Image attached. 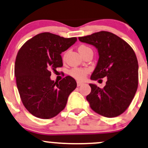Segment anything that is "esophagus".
I'll list each match as a JSON object with an SVG mask.
<instances>
[{
	"label": "esophagus",
	"instance_id": "obj_1",
	"mask_svg": "<svg viewBox=\"0 0 148 148\" xmlns=\"http://www.w3.org/2000/svg\"><path fill=\"white\" fill-rule=\"evenodd\" d=\"M82 84H83L82 82H77V87H79V86H81Z\"/></svg>",
	"mask_w": 148,
	"mask_h": 148
}]
</instances>
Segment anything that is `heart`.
Wrapping results in <instances>:
<instances>
[{"instance_id": "1", "label": "heart", "mask_w": 148, "mask_h": 148, "mask_svg": "<svg viewBox=\"0 0 148 148\" xmlns=\"http://www.w3.org/2000/svg\"><path fill=\"white\" fill-rule=\"evenodd\" d=\"M88 47L85 45H80L78 48L79 52L80 54L83 51L88 49ZM89 73V69H85V68H73L70 70L69 75L77 80L82 81L87 77V74Z\"/></svg>"}]
</instances>
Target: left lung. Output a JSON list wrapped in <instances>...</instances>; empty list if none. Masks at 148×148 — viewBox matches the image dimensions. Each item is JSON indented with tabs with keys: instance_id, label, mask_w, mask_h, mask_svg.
Masks as SVG:
<instances>
[{
	"instance_id": "1",
	"label": "left lung",
	"mask_w": 148,
	"mask_h": 148,
	"mask_svg": "<svg viewBox=\"0 0 148 148\" xmlns=\"http://www.w3.org/2000/svg\"><path fill=\"white\" fill-rule=\"evenodd\" d=\"M78 39L98 49L99 59L91 79L102 80L107 77L103 88L89 84L92 91L86 98L91 108L103 117L120 115L132 103L138 84V64L134 49L126 41L108 31Z\"/></svg>"
}]
</instances>
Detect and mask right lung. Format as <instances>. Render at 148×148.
Instances as JSON below:
<instances>
[{
  "instance_id": "add662e5",
  "label": "right lung",
  "mask_w": 148,
  "mask_h": 148,
  "mask_svg": "<svg viewBox=\"0 0 148 148\" xmlns=\"http://www.w3.org/2000/svg\"><path fill=\"white\" fill-rule=\"evenodd\" d=\"M77 40L45 32L26 41L16 57L14 75L23 105L31 114L50 119L65 108L77 83L68 75L59 82L51 80V71L63 66L61 54Z\"/></svg>"
}]
</instances>
